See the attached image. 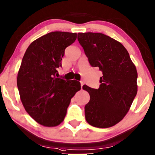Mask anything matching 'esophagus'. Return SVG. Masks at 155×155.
<instances>
[{"label":"esophagus","mask_w":155,"mask_h":155,"mask_svg":"<svg viewBox=\"0 0 155 155\" xmlns=\"http://www.w3.org/2000/svg\"><path fill=\"white\" fill-rule=\"evenodd\" d=\"M84 85V82L82 81H80V85H81V87H82V86Z\"/></svg>","instance_id":"obj_1"}]
</instances>
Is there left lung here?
I'll return each mask as SVG.
<instances>
[{"mask_svg":"<svg viewBox=\"0 0 155 155\" xmlns=\"http://www.w3.org/2000/svg\"><path fill=\"white\" fill-rule=\"evenodd\" d=\"M78 40L92 67L102 73L100 87L83 85L90 94L85 116L90 125L114 126L129 111L137 92V72L126 48L113 38L100 33H79Z\"/></svg>","mask_w":155,"mask_h":155,"instance_id":"8db88e82","label":"left lung"}]
</instances>
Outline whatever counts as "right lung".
I'll return each instance as SVG.
<instances>
[{"label":"right lung","instance_id":"1","mask_svg":"<svg viewBox=\"0 0 155 155\" xmlns=\"http://www.w3.org/2000/svg\"><path fill=\"white\" fill-rule=\"evenodd\" d=\"M76 38V33L51 32L33 41L22 60L17 78L20 97L26 112L42 125L61 123L71 98L81 88L77 80L56 77L65 48Z\"/></svg>","mask_w":155,"mask_h":155}]
</instances>
